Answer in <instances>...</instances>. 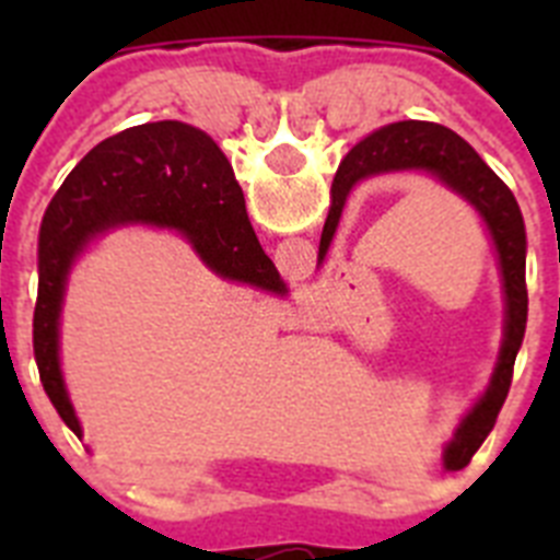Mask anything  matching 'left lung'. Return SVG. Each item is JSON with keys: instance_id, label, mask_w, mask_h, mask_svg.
I'll use <instances>...</instances> for the list:
<instances>
[{"instance_id": "obj_1", "label": "left lung", "mask_w": 560, "mask_h": 560, "mask_svg": "<svg viewBox=\"0 0 560 560\" xmlns=\"http://www.w3.org/2000/svg\"><path fill=\"white\" fill-rule=\"evenodd\" d=\"M429 171L440 182H446L452 190L471 201L485 219L493 235L499 252L504 280V303H508V319H504V341L499 353L497 373L491 387L479 400L474 412L463 420L452 446L446 448V468L459 471L471 463L477 448L491 434L497 415L502 409L508 389H511L513 364H516L518 348L527 328V283H524V266H527V232H524L522 210L516 196L508 190L502 179L491 167L485 165L482 156L468 142L454 133L452 128L438 122L404 120L364 137L353 151L341 160L336 171L334 187H330V212L325 221L323 241H319V260L325 257L339 224L341 207L348 201V192L355 182L387 171Z\"/></svg>"}]
</instances>
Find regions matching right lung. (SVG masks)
<instances>
[{"instance_id": "add662e5", "label": "right lung", "mask_w": 560, "mask_h": 560, "mask_svg": "<svg viewBox=\"0 0 560 560\" xmlns=\"http://www.w3.org/2000/svg\"><path fill=\"white\" fill-rule=\"evenodd\" d=\"M126 221L176 226L219 275L283 291L246 215L241 185L221 148L199 128L160 120L114 133L72 167L38 230L33 353L56 412L81 438L58 370V314L72 257L89 237Z\"/></svg>"}]
</instances>
